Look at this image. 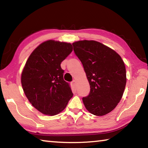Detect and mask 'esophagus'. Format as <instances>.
<instances>
[{"instance_id": "1", "label": "esophagus", "mask_w": 148, "mask_h": 148, "mask_svg": "<svg viewBox=\"0 0 148 148\" xmlns=\"http://www.w3.org/2000/svg\"><path fill=\"white\" fill-rule=\"evenodd\" d=\"M72 85H73L74 86H76V84H77V81L76 79H74L73 81L72 82Z\"/></svg>"}]
</instances>
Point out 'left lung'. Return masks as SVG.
Here are the masks:
<instances>
[{"mask_svg":"<svg viewBox=\"0 0 148 148\" xmlns=\"http://www.w3.org/2000/svg\"><path fill=\"white\" fill-rule=\"evenodd\" d=\"M81 61L90 85V92L83 97L85 107L97 116H104L117 106L126 86V69L119 55L95 40L72 44Z\"/></svg>","mask_w":148,"mask_h":148,"instance_id":"8db88e82","label":"left lung"}]
</instances>
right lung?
<instances>
[{
	"instance_id": "obj_1",
	"label": "right lung",
	"mask_w": 148,
	"mask_h": 148,
	"mask_svg": "<svg viewBox=\"0 0 148 148\" xmlns=\"http://www.w3.org/2000/svg\"><path fill=\"white\" fill-rule=\"evenodd\" d=\"M72 44L49 40L30 55L21 74V85L29 101L45 115L61 112L73 93L63 79L61 62L72 51Z\"/></svg>"
}]
</instances>
